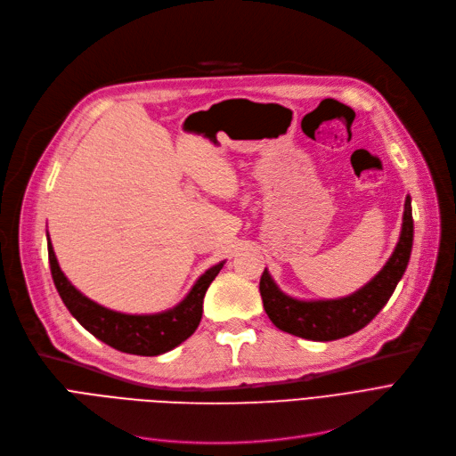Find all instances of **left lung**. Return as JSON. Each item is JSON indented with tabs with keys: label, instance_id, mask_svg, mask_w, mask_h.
<instances>
[{
	"label": "left lung",
	"instance_id": "left-lung-1",
	"mask_svg": "<svg viewBox=\"0 0 456 456\" xmlns=\"http://www.w3.org/2000/svg\"><path fill=\"white\" fill-rule=\"evenodd\" d=\"M411 241H414V221H411V200L406 197L395 250L386 265L365 286L341 298L302 300L281 291L265 269L259 280L264 308L276 329L298 338L334 341L351 336L362 330L365 324H370L394 295L406 271Z\"/></svg>",
	"mask_w": 456,
	"mask_h": 456
}]
</instances>
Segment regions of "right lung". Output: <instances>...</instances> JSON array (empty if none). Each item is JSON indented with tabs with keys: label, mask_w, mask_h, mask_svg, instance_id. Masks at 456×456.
Segmentation results:
<instances>
[{
	"label": "right lung",
	"mask_w": 456,
	"mask_h": 456,
	"mask_svg": "<svg viewBox=\"0 0 456 456\" xmlns=\"http://www.w3.org/2000/svg\"><path fill=\"white\" fill-rule=\"evenodd\" d=\"M46 240L52 278L64 306L94 338L120 353L137 356H158L168 353L197 330L202 319L204 295L226 264L219 262L200 274L191 291L175 308L158 314H122L98 305L72 286V281L59 267L48 232Z\"/></svg>",
	"instance_id": "1"
}]
</instances>
